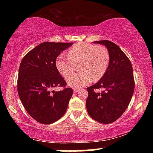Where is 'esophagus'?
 <instances>
[{"instance_id": "1", "label": "esophagus", "mask_w": 153, "mask_h": 153, "mask_svg": "<svg viewBox=\"0 0 153 153\" xmlns=\"http://www.w3.org/2000/svg\"><path fill=\"white\" fill-rule=\"evenodd\" d=\"M78 91H79L78 88H73V91H74L75 93H77Z\"/></svg>"}]
</instances>
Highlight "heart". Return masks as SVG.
Listing matches in <instances>:
<instances>
[{
  "instance_id": "heart-1",
  "label": "heart",
  "mask_w": 153,
  "mask_h": 153,
  "mask_svg": "<svg viewBox=\"0 0 153 153\" xmlns=\"http://www.w3.org/2000/svg\"><path fill=\"white\" fill-rule=\"evenodd\" d=\"M109 64V53L106 47L87 42L77 43L68 51V56L61 54L56 59V68L66 78L79 65L78 74L70 75L66 80L74 88L85 86L99 80L104 75Z\"/></svg>"
}]
</instances>
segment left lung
Wrapping results in <instances>:
<instances>
[{"label":"left lung","instance_id":"obj_1","mask_svg":"<svg viewBox=\"0 0 153 153\" xmlns=\"http://www.w3.org/2000/svg\"><path fill=\"white\" fill-rule=\"evenodd\" d=\"M106 47L109 64L104 75L94 85L87 88L86 108L91 118L103 124L115 122L123 114L133 96L134 80L131 62L116 44L108 40L96 41ZM104 88L101 93L94 90Z\"/></svg>","mask_w":153,"mask_h":153}]
</instances>
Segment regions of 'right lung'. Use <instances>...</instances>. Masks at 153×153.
Wrapping results in <instances>:
<instances>
[{
    "label": "right lung",
    "instance_id": "right-lung-1",
    "mask_svg": "<svg viewBox=\"0 0 153 153\" xmlns=\"http://www.w3.org/2000/svg\"><path fill=\"white\" fill-rule=\"evenodd\" d=\"M73 43L45 42L29 51L22 59L19 69L18 94L26 111L36 122L50 124L65 113L73 95L71 88L56 68V59Z\"/></svg>",
    "mask_w": 153,
    "mask_h": 153
}]
</instances>
